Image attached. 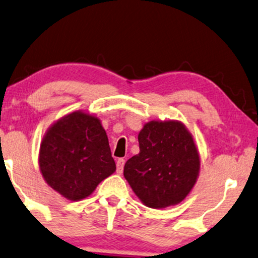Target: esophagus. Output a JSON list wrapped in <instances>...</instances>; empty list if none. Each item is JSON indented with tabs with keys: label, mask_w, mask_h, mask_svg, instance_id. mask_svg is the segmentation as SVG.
<instances>
[{
	"label": "esophagus",
	"mask_w": 258,
	"mask_h": 258,
	"mask_svg": "<svg viewBox=\"0 0 258 258\" xmlns=\"http://www.w3.org/2000/svg\"><path fill=\"white\" fill-rule=\"evenodd\" d=\"M124 159L123 158H118L117 162H116V171L117 173H122L123 171V167H124Z\"/></svg>",
	"instance_id": "obj_1"
}]
</instances>
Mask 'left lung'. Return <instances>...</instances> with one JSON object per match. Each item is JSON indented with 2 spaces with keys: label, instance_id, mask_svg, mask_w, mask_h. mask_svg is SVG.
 <instances>
[{
  "label": "left lung",
  "instance_id": "left-lung-1",
  "mask_svg": "<svg viewBox=\"0 0 258 258\" xmlns=\"http://www.w3.org/2000/svg\"><path fill=\"white\" fill-rule=\"evenodd\" d=\"M140 154L126 160L124 178L145 206L165 208L185 199L196 184L199 154L181 122L151 121L138 134Z\"/></svg>",
  "mask_w": 258,
  "mask_h": 258
}]
</instances>
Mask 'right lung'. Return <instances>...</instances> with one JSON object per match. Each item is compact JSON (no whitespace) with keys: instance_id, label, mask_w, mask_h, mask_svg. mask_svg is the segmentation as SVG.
I'll list each match as a JSON object with an SVG mask.
<instances>
[{"instance_id":"obj_1","label":"right lung","mask_w":258,"mask_h":258,"mask_svg":"<svg viewBox=\"0 0 258 258\" xmlns=\"http://www.w3.org/2000/svg\"><path fill=\"white\" fill-rule=\"evenodd\" d=\"M39 167L47 184L73 201L91 196L116 170L101 122L81 111L66 115L47 130Z\"/></svg>"}]
</instances>
